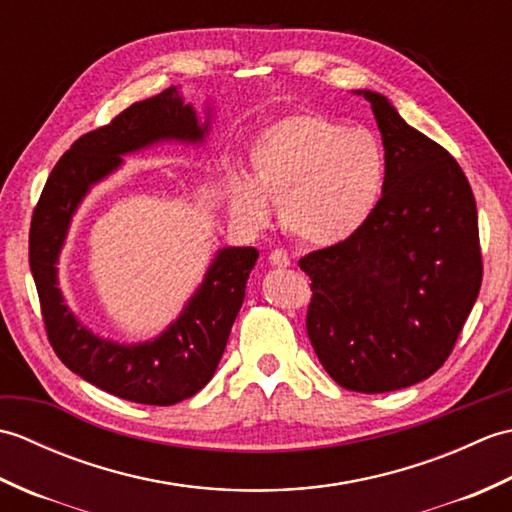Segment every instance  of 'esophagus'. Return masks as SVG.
I'll return each mask as SVG.
<instances>
[{
    "label": "esophagus",
    "mask_w": 512,
    "mask_h": 512,
    "mask_svg": "<svg viewBox=\"0 0 512 512\" xmlns=\"http://www.w3.org/2000/svg\"><path fill=\"white\" fill-rule=\"evenodd\" d=\"M268 262L273 264L275 268H288L290 266V255L286 250H273V253L268 255Z\"/></svg>",
    "instance_id": "esophagus-1"
}]
</instances>
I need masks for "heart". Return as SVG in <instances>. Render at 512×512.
I'll use <instances>...</instances> for the list:
<instances>
[{
	"label": "heart",
	"mask_w": 512,
	"mask_h": 512,
	"mask_svg": "<svg viewBox=\"0 0 512 512\" xmlns=\"http://www.w3.org/2000/svg\"><path fill=\"white\" fill-rule=\"evenodd\" d=\"M385 149L367 129H347L317 114L270 125L250 151V176L228 184L233 213L266 226L268 202L279 224L306 246H334L361 231L385 187Z\"/></svg>",
	"instance_id": "1"
}]
</instances>
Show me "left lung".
Listing matches in <instances>:
<instances>
[{
	"instance_id": "1",
	"label": "left lung",
	"mask_w": 512,
	"mask_h": 512,
	"mask_svg": "<svg viewBox=\"0 0 512 512\" xmlns=\"http://www.w3.org/2000/svg\"><path fill=\"white\" fill-rule=\"evenodd\" d=\"M372 105L385 187L361 231L299 262L312 279L306 330L336 383L361 394L416 385L447 361L482 286L477 206L447 149Z\"/></svg>"
}]
</instances>
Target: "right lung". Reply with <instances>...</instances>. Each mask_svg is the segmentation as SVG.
Segmentation results:
<instances>
[{
  "label": "right lung",
  "instance_id": "1",
  "mask_svg": "<svg viewBox=\"0 0 512 512\" xmlns=\"http://www.w3.org/2000/svg\"><path fill=\"white\" fill-rule=\"evenodd\" d=\"M180 90L129 105L110 125L81 136L54 165L30 224V270L48 339L61 363L107 394L143 405H176L209 383L244 303L246 281L257 262L253 246H224L178 319L149 341L118 343L76 319L59 288V257L72 217L92 187L123 165V156L158 143L202 145L211 132Z\"/></svg>",
  "mask_w": 512,
  "mask_h": 512
}]
</instances>
